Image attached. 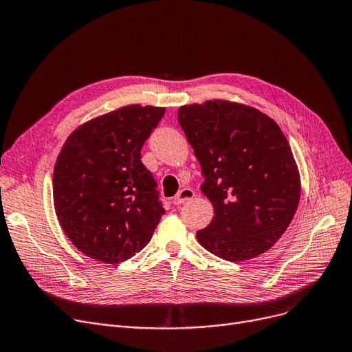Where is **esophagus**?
Listing matches in <instances>:
<instances>
[{"instance_id":"esophagus-1","label":"esophagus","mask_w":352,"mask_h":352,"mask_svg":"<svg viewBox=\"0 0 352 352\" xmlns=\"http://www.w3.org/2000/svg\"><path fill=\"white\" fill-rule=\"evenodd\" d=\"M195 195L194 190L192 188H182L181 191H178V194L173 198V203L175 206H179L182 203H186L188 200H191V198Z\"/></svg>"}]
</instances>
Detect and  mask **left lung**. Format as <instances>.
<instances>
[{"instance_id": "1", "label": "left lung", "mask_w": 352, "mask_h": 352, "mask_svg": "<svg viewBox=\"0 0 352 352\" xmlns=\"http://www.w3.org/2000/svg\"><path fill=\"white\" fill-rule=\"evenodd\" d=\"M184 131L214 207L211 223L197 232L210 253L227 262L269 250L292 221L300 179L283 132L257 109L226 100L181 106Z\"/></svg>"}]
</instances>
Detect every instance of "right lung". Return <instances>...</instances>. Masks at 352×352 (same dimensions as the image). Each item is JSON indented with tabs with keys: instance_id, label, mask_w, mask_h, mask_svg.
<instances>
[{
	"instance_id": "right-lung-1",
	"label": "right lung",
	"mask_w": 352,
	"mask_h": 352,
	"mask_svg": "<svg viewBox=\"0 0 352 352\" xmlns=\"http://www.w3.org/2000/svg\"><path fill=\"white\" fill-rule=\"evenodd\" d=\"M165 113L129 104L87 122L62 148L53 197L60 226L87 257L116 265L141 252L165 212L141 149Z\"/></svg>"
}]
</instances>
